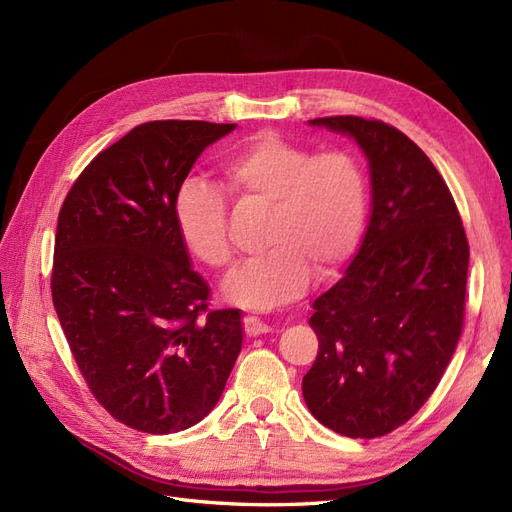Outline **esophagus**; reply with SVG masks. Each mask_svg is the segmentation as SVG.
Wrapping results in <instances>:
<instances>
[{
	"instance_id": "1",
	"label": "esophagus",
	"mask_w": 512,
	"mask_h": 512,
	"mask_svg": "<svg viewBox=\"0 0 512 512\" xmlns=\"http://www.w3.org/2000/svg\"><path fill=\"white\" fill-rule=\"evenodd\" d=\"M243 327H245V333L250 337H256V335H265L271 331V324H267L265 320H260L256 316H245L243 318Z\"/></svg>"
}]
</instances>
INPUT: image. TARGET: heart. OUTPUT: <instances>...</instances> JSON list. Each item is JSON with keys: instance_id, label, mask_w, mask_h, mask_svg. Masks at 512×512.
Wrapping results in <instances>:
<instances>
[{"instance_id": "obj_1", "label": "heart", "mask_w": 512, "mask_h": 512, "mask_svg": "<svg viewBox=\"0 0 512 512\" xmlns=\"http://www.w3.org/2000/svg\"><path fill=\"white\" fill-rule=\"evenodd\" d=\"M228 192L239 203L265 205L262 245L224 282V297L254 312L297 301L320 273L337 267L359 243L367 218V179L346 151H312L265 132L230 151L222 162ZM175 222L188 250L213 269L230 262L228 203L200 177L179 183Z\"/></svg>"}]
</instances>
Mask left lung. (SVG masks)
<instances>
[{
    "label": "left lung",
    "mask_w": 512,
    "mask_h": 512,
    "mask_svg": "<svg viewBox=\"0 0 512 512\" xmlns=\"http://www.w3.org/2000/svg\"><path fill=\"white\" fill-rule=\"evenodd\" d=\"M369 164L371 213L344 277L314 301L318 356L303 399L346 438H378L421 410L459 342L470 247L455 200L423 149L393 126L320 117Z\"/></svg>",
    "instance_id": "left-lung-1"
}]
</instances>
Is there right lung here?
Listing matches in <instances>:
<instances>
[{
	"mask_svg": "<svg viewBox=\"0 0 512 512\" xmlns=\"http://www.w3.org/2000/svg\"><path fill=\"white\" fill-rule=\"evenodd\" d=\"M237 123L149 121L104 149L59 211L53 305L91 393L119 423L183 431L218 404L243 342L241 309L209 286L175 222V194Z\"/></svg>",
	"mask_w": 512,
	"mask_h": 512,
	"instance_id": "add662e5",
	"label": "right lung"
}]
</instances>
